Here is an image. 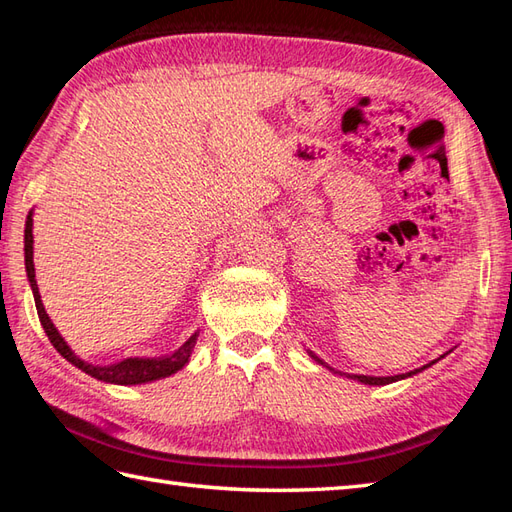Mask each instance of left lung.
Instances as JSON below:
<instances>
[{"label":"left lung","instance_id":"8db88e82","mask_svg":"<svg viewBox=\"0 0 512 512\" xmlns=\"http://www.w3.org/2000/svg\"><path fill=\"white\" fill-rule=\"evenodd\" d=\"M312 358H314V361H319V358L314 356V354H312ZM420 369H424V367H420ZM420 369H416V372H420ZM416 372H409V374H402V376H352V378L361 380V383H365V385H389V383H394V380H400V378L411 376V374H416Z\"/></svg>","mask_w":512,"mask_h":512}]
</instances>
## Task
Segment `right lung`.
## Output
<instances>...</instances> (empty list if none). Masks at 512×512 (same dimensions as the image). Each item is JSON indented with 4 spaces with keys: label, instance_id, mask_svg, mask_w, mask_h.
Returning <instances> with one entry per match:
<instances>
[{
    "label": "right lung",
    "instance_id": "add662e5",
    "mask_svg": "<svg viewBox=\"0 0 512 512\" xmlns=\"http://www.w3.org/2000/svg\"><path fill=\"white\" fill-rule=\"evenodd\" d=\"M24 250H26V273H28L32 295H35V306H37L39 321L43 325V330H46L50 343L54 345V350H57L65 358V361H70L74 367L83 369V372L90 374L92 378H99V380H105V383H114V385L149 383V380H158V378L176 374L178 369L187 365L189 356H191L193 347H195V341H198V334H193L191 339L184 343L178 352H173L171 356H165V358H125V361L116 363V365H107V367L90 365V363L81 361V358L70 350L68 343L61 339V334L52 325L46 310H43L41 295H39V288H37V279H35V264H32V211L28 213V220H26Z\"/></svg>",
    "mask_w": 512,
    "mask_h": 512
}]
</instances>
